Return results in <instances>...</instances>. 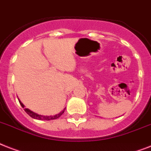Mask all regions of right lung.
Returning a JSON list of instances; mask_svg holds the SVG:
<instances>
[{
    "instance_id": "add662e5",
    "label": "right lung",
    "mask_w": 151,
    "mask_h": 151,
    "mask_svg": "<svg viewBox=\"0 0 151 151\" xmlns=\"http://www.w3.org/2000/svg\"><path fill=\"white\" fill-rule=\"evenodd\" d=\"M19 103H20V105H22V107L24 108V105H23L22 103V101L19 100ZM24 111H25V112H26L28 115H29V116H31L32 118L33 119H40V120H52V119H58L59 117H60V116L62 115V114L64 112V110H63V111H61V112H60L59 114H57V115H55V116H41V115H38V114L35 113V112H33V111H32L31 110H29V109H24Z\"/></svg>"
}]
</instances>
